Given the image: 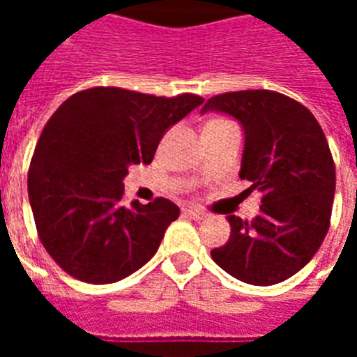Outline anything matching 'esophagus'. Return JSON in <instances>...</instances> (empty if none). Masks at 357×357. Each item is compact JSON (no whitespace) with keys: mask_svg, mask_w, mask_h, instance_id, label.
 Segmentation results:
<instances>
[{"mask_svg":"<svg viewBox=\"0 0 357 357\" xmlns=\"http://www.w3.org/2000/svg\"><path fill=\"white\" fill-rule=\"evenodd\" d=\"M183 214L187 218H193V220H202V218L206 216L202 210H197V208H183Z\"/></svg>","mask_w":357,"mask_h":357,"instance_id":"1","label":"esophagus"}]
</instances>
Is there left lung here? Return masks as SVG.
I'll use <instances>...</instances> for the list:
<instances>
[{
	"label": "left lung",
	"mask_w": 357,
	"mask_h": 357,
	"mask_svg": "<svg viewBox=\"0 0 357 357\" xmlns=\"http://www.w3.org/2000/svg\"><path fill=\"white\" fill-rule=\"evenodd\" d=\"M204 112L239 122V176L252 183L248 193H262L255 220L227 216L231 235L212 260L243 283H281L314 258L329 229L337 178L325 133L304 105L269 89L216 95Z\"/></svg>",
	"instance_id": "1"
}]
</instances>
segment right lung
Masks as SVG:
<instances>
[{
    "mask_svg": "<svg viewBox=\"0 0 357 357\" xmlns=\"http://www.w3.org/2000/svg\"><path fill=\"white\" fill-rule=\"evenodd\" d=\"M202 97H155L91 88L50 118L28 172V199L43 247L68 275L107 284L155 256L179 208L168 199L122 204L132 164L153 162L156 147Z\"/></svg>",
    "mask_w": 357,
    "mask_h": 357,
    "instance_id": "add662e5",
    "label": "right lung"
}]
</instances>
